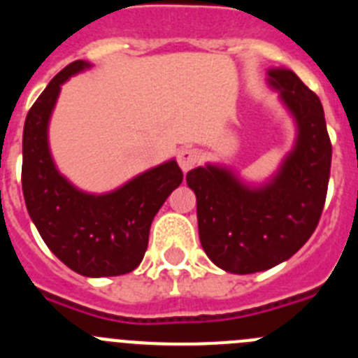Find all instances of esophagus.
I'll return each instance as SVG.
<instances>
[{
	"label": "esophagus",
	"mask_w": 358,
	"mask_h": 358,
	"mask_svg": "<svg viewBox=\"0 0 358 358\" xmlns=\"http://www.w3.org/2000/svg\"><path fill=\"white\" fill-rule=\"evenodd\" d=\"M199 161H201V152L197 148L186 147L182 150H179V154H177V163H179L182 172H188V170L194 169Z\"/></svg>",
	"instance_id": "obj_1"
}]
</instances>
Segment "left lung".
I'll use <instances>...</instances> for the list:
<instances>
[{
  "label": "left lung",
  "instance_id": "8db88e82",
  "mask_svg": "<svg viewBox=\"0 0 358 358\" xmlns=\"http://www.w3.org/2000/svg\"><path fill=\"white\" fill-rule=\"evenodd\" d=\"M268 82L299 127L296 148L274 181L249 189L217 166L186 173L197 195L202 249L227 273H258L289 260L312 236L327 201L331 141L321 100L290 69H271Z\"/></svg>",
  "mask_w": 358,
  "mask_h": 358
}]
</instances>
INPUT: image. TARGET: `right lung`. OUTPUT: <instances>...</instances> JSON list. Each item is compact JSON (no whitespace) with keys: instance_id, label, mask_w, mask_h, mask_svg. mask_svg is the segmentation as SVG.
Returning a JSON list of instances; mask_svg holds the SVG:
<instances>
[{"instance_id":"obj_1","label":"right lung","mask_w":358,"mask_h":358,"mask_svg":"<svg viewBox=\"0 0 358 358\" xmlns=\"http://www.w3.org/2000/svg\"><path fill=\"white\" fill-rule=\"evenodd\" d=\"M84 68V61L66 66L28 110L23 129V195L39 235L62 264L82 276H120L141 264L152 220L182 182V172L170 161L107 195L82 194L57 172L46 138L48 120L62 82Z\"/></svg>"}]
</instances>
